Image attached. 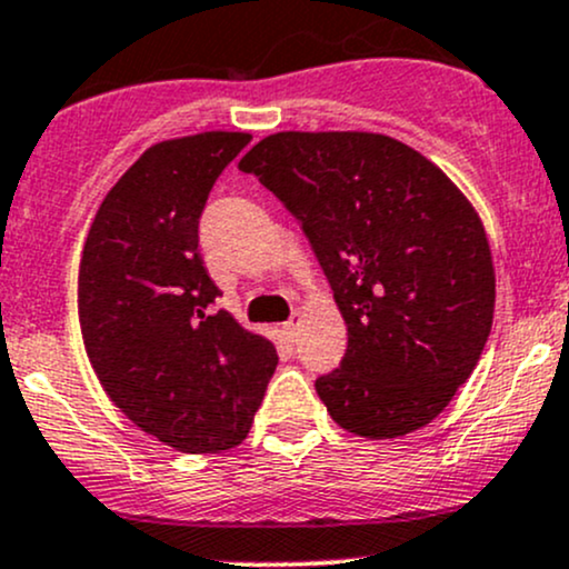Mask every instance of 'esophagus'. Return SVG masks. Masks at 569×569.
Instances as JSON below:
<instances>
[{
	"label": "esophagus",
	"mask_w": 569,
	"mask_h": 569,
	"mask_svg": "<svg viewBox=\"0 0 569 569\" xmlns=\"http://www.w3.org/2000/svg\"><path fill=\"white\" fill-rule=\"evenodd\" d=\"M280 332H283L286 340L295 342V340H297V335H299V318L295 316V318H291V321H286L283 327H280Z\"/></svg>",
	"instance_id": "34e87169"
}]
</instances>
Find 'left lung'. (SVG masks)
<instances>
[{
    "mask_svg": "<svg viewBox=\"0 0 569 569\" xmlns=\"http://www.w3.org/2000/svg\"><path fill=\"white\" fill-rule=\"evenodd\" d=\"M302 223L348 329L316 380L346 432L395 440L446 410L495 318V261L470 199L376 132H278L240 159Z\"/></svg>",
    "mask_w": 569,
    "mask_h": 569,
    "instance_id": "obj_1",
    "label": "left lung"
}]
</instances>
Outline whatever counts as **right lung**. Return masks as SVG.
<instances>
[{
  "label": "right lung",
  "mask_w": 569,
  "mask_h": 569,
  "mask_svg": "<svg viewBox=\"0 0 569 569\" xmlns=\"http://www.w3.org/2000/svg\"><path fill=\"white\" fill-rule=\"evenodd\" d=\"M248 132L161 140L104 193L78 272V318L104 395L142 432L183 453L240 446L278 351L216 310L199 216Z\"/></svg>",
  "instance_id": "right-lung-1"
}]
</instances>
